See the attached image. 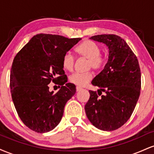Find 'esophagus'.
Returning a JSON list of instances; mask_svg holds the SVG:
<instances>
[{
  "instance_id": "34e87169",
  "label": "esophagus",
  "mask_w": 154,
  "mask_h": 154,
  "mask_svg": "<svg viewBox=\"0 0 154 154\" xmlns=\"http://www.w3.org/2000/svg\"><path fill=\"white\" fill-rule=\"evenodd\" d=\"M81 90H82V88H79V87H77V88H76V91H77V92L80 91Z\"/></svg>"
}]
</instances>
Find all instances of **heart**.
I'll return each instance as SVG.
<instances>
[{
	"instance_id": "1",
	"label": "heart",
	"mask_w": 154,
	"mask_h": 154,
	"mask_svg": "<svg viewBox=\"0 0 154 154\" xmlns=\"http://www.w3.org/2000/svg\"><path fill=\"white\" fill-rule=\"evenodd\" d=\"M75 51L81 57L88 60V67L95 70H100L104 66L106 59L100 55L101 48L100 45L92 40H84L75 48ZM75 65V58L69 53L63 55L62 58L63 68L66 71H72ZM93 79L91 72L87 73H75L69 77L72 83L79 87H84Z\"/></svg>"
}]
</instances>
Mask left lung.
Here are the masks:
<instances>
[{"instance_id":"left-lung-1","label":"left lung","mask_w":154,"mask_h":154,"mask_svg":"<svg viewBox=\"0 0 154 154\" xmlns=\"http://www.w3.org/2000/svg\"><path fill=\"white\" fill-rule=\"evenodd\" d=\"M90 39L106 45L109 59L92 81L99 89L98 93L89 91L85 110L93 126L113 131L126 123L135 109L140 93V69L136 56L119 36L98 35Z\"/></svg>"}]
</instances>
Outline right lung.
<instances>
[{
  "instance_id": "obj_1",
  "label": "right lung",
  "mask_w": 154,
  "mask_h": 154,
  "mask_svg": "<svg viewBox=\"0 0 154 154\" xmlns=\"http://www.w3.org/2000/svg\"><path fill=\"white\" fill-rule=\"evenodd\" d=\"M80 40L38 34L16 55L10 75L12 100L22 122L33 131L54 130L66 102L75 94V85L66 83L62 58ZM51 82L61 88L56 94L49 91Z\"/></svg>"
}]
</instances>
